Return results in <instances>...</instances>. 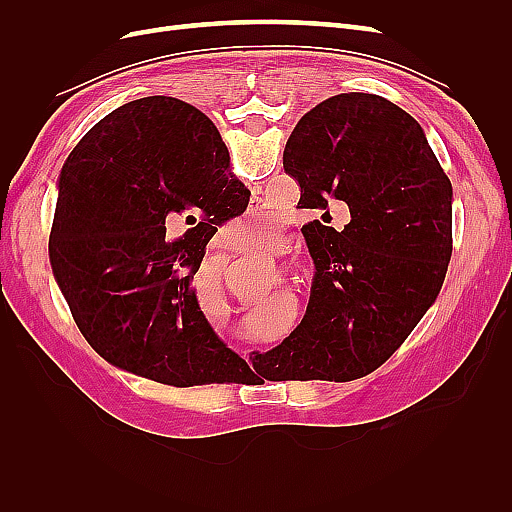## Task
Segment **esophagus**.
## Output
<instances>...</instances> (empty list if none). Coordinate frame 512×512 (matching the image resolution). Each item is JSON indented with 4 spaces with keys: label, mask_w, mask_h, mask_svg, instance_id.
<instances>
[{
    "label": "esophagus",
    "mask_w": 512,
    "mask_h": 512,
    "mask_svg": "<svg viewBox=\"0 0 512 512\" xmlns=\"http://www.w3.org/2000/svg\"><path fill=\"white\" fill-rule=\"evenodd\" d=\"M230 247V250H235V245H228Z\"/></svg>",
    "instance_id": "1"
}]
</instances>
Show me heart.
Here are the masks:
<instances>
[{
	"label": "heart",
	"mask_w": 512,
	"mask_h": 512,
	"mask_svg": "<svg viewBox=\"0 0 512 512\" xmlns=\"http://www.w3.org/2000/svg\"><path fill=\"white\" fill-rule=\"evenodd\" d=\"M232 228H235V235L241 243H262L275 235L277 222L269 211H258L245 215L243 220L232 224Z\"/></svg>",
	"instance_id": "1"
}]
</instances>
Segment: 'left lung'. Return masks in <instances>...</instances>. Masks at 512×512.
<instances>
[{"label": "left lung", "mask_w": 512, "mask_h": 512, "mask_svg": "<svg viewBox=\"0 0 512 512\" xmlns=\"http://www.w3.org/2000/svg\"><path fill=\"white\" fill-rule=\"evenodd\" d=\"M284 170L301 185V207L342 200L352 220L303 226L312 294L299 327L267 352L269 380L363 378L438 299L453 254V185L412 115L356 91L299 119Z\"/></svg>", "instance_id": "8db88e82"}]
</instances>
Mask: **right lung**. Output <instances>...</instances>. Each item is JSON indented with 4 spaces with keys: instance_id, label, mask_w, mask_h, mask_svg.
I'll return each instance as SVG.
<instances>
[{
    "instance_id": "right-lung-1",
    "label": "right lung",
    "mask_w": 512,
    "mask_h": 512,
    "mask_svg": "<svg viewBox=\"0 0 512 512\" xmlns=\"http://www.w3.org/2000/svg\"><path fill=\"white\" fill-rule=\"evenodd\" d=\"M245 200L218 128L177 98L123 104L81 138L59 175L49 256L76 327L104 361L170 386L250 371L192 290L200 250ZM175 217L197 226L166 242Z\"/></svg>"
}]
</instances>
